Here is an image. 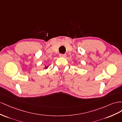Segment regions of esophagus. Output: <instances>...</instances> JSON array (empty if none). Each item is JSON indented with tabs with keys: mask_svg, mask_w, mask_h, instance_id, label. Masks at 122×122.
Masks as SVG:
<instances>
[{
	"mask_svg": "<svg viewBox=\"0 0 122 122\" xmlns=\"http://www.w3.org/2000/svg\"><path fill=\"white\" fill-rule=\"evenodd\" d=\"M59 56H60V57H63V58H65L66 57V54H61L59 55Z\"/></svg>",
	"mask_w": 122,
	"mask_h": 122,
	"instance_id": "esophagus-1",
	"label": "esophagus"
}]
</instances>
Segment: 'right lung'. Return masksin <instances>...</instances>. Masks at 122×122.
<instances>
[{
	"label": "right lung",
	"mask_w": 122,
	"mask_h": 122,
	"mask_svg": "<svg viewBox=\"0 0 122 122\" xmlns=\"http://www.w3.org/2000/svg\"><path fill=\"white\" fill-rule=\"evenodd\" d=\"M47 67H48V66H46V67H45V68H46H46H47Z\"/></svg>",
	"instance_id": "1"
}]
</instances>
